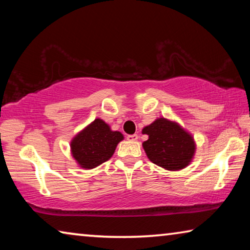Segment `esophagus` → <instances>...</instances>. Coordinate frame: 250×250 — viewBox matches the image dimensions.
I'll list each match as a JSON object with an SVG mask.
<instances>
[{"instance_id": "esophagus-1", "label": "esophagus", "mask_w": 250, "mask_h": 250, "mask_svg": "<svg viewBox=\"0 0 250 250\" xmlns=\"http://www.w3.org/2000/svg\"><path fill=\"white\" fill-rule=\"evenodd\" d=\"M126 139H128L129 141H137L139 137H138V134H129V135H126Z\"/></svg>"}]
</instances>
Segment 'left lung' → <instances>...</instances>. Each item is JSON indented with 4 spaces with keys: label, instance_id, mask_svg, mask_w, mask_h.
Wrapping results in <instances>:
<instances>
[{
    "label": "left lung",
    "instance_id": "obj_1",
    "mask_svg": "<svg viewBox=\"0 0 250 250\" xmlns=\"http://www.w3.org/2000/svg\"><path fill=\"white\" fill-rule=\"evenodd\" d=\"M142 133L149 135L142 146L152 163L168 171L182 170L191 163L195 143L179 124L159 118L145 126Z\"/></svg>",
    "mask_w": 250,
    "mask_h": 250
}]
</instances>
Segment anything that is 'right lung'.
<instances>
[{
  "label": "right lung",
  "instance_id": "obj_1",
  "mask_svg": "<svg viewBox=\"0 0 250 250\" xmlns=\"http://www.w3.org/2000/svg\"><path fill=\"white\" fill-rule=\"evenodd\" d=\"M121 140V132L112 131L104 120L96 119L71 140V154L80 167L90 170L111 158Z\"/></svg>",
  "mask_w": 250,
  "mask_h": 250
}]
</instances>
